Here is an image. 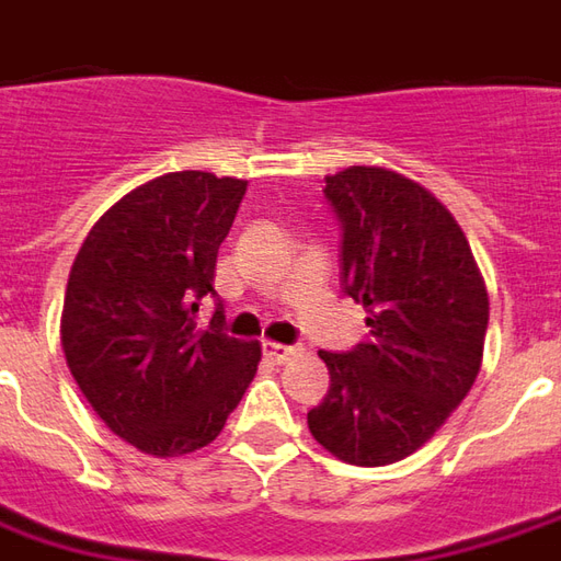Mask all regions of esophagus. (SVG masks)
Instances as JSON below:
<instances>
[{
  "label": "esophagus",
  "mask_w": 561,
  "mask_h": 561,
  "mask_svg": "<svg viewBox=\"0 0 561 561\" xmlns=\"http://www.w3.org/2000/svg\"><path fill=\"white\" fill-rule=\"evenodd\" d=\"M264 355H267L270 362L288 364V362H294V358H300V355H304V348H300V346H282V343H264Z\"/></svg>",
  "instance_id": "1"
}]
</instances>
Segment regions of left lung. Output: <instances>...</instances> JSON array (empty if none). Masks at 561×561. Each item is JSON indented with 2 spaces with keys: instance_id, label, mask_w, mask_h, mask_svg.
I'll return each instance as SVG.
<instances>
[{
  "instance_id": "left-lung-1",
  "label": "left lung",
  "mask_w": 561,
  "mask_h": 561,
  "mask_svg": "<svg viewBox=\"0 0 561 561\" xmlns=\"http://www.w3.org/2000/svg\"><path fill=\"white\" fill-rule=\"evenodd\" d=\"M340 225V285L370 336L319 352L331 389L309 431L348 465L379 468L416 453L480 374L489 297L456 218L398 172L348 167L324 179Z\"/></svg>"
}]
</instances>
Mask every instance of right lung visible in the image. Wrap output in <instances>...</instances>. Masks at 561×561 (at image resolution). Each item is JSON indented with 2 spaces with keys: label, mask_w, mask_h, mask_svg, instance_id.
I'll return each instance as SVG.
<instances>
[{
  "label": "right lung",
  "mask_w": 561,
  "mask_h": 561,
  "mask_svg": "<svg viewBox=\"0 0 561 561\" xmlns=\"http://www.w3.org/2000/svg\"><path fill=\"white\" fill-rule=\"evenodd\" d=\"M249 182L167 172L93 225L62 300V352L78 389L117 437L148 456L213 444L254 379L261 346L225 331L213 288L218 245Z\"/></svg>",
  "instance_id": "add662e5"
}]
</instances>
